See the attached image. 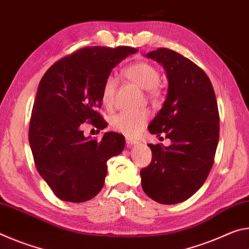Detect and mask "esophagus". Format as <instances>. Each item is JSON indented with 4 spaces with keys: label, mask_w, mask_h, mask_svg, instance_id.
<instances>
[{
    "label": "esophagus",
    "mask_w": 249,
    "mask_h": 249,
    "mask_svg": "<svg viewBox=\"0 0 249 249\" xmlns=\"http://www.w3.org/2000/svg\"><path fill=\"white\" fill-rule=\"evenodd\" d=\"M138 144V141L134 140V138H130V137H126V145H127V147H132V146H135Z\"/></svg>",
    "instance_id": "esophagus-1"
}]
</instances>
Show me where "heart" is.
Returning <instances> with one entry per match:
<instances>
[{
  "mask_svg": "<svg viewBox=\"0 0 249 249\" xmlns=\"http://www.w3.org/2000/svg\"><path fill=\"white\" fill-rule=\"evenodd\" d=\"M124 75L141 89L148 91L151 95L157 94V84L160 74L158 69L153 65L144 61L136 62L124 70ZM116 87L117 82L115 78L113 75H108L105 79L102 88V102L107 108H111L114 105ZM149 116L150 113L148 109L123 111L113 117L111 126L115 132L124 134L126 136H136L145 127Z\"/></svg>",
  "mask_w": 249,
  "mask_h": 249,
  "instance_id": "1",
  "label": "heart"
}]
</instances>
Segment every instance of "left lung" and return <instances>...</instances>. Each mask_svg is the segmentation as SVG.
Returning <instances> with one entry per match:
<instances>
[{"label": "left lung", "mask_w": 249, "mask_h": 249, "mask_svg": "<svg viewBox=\"0 0 249 249\" xmlns=\"http://www.w3.org/2000/svg\"><path fill=\"white\" fill-rule=\"evenodd\" d=\"M165 69L168 92L151 121V134L166 133L171 145L148 144L153 159L141 170L142 190L161 204L192 196L208 178L214 162L220 115L212 83L195 62L167 48L146 54Z\"/></svg>", "instance_id": "8db88e82"}]
</instances>
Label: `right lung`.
<instances>
[{"instance_id": "add662e5", "label": "right lung", "mask_w": 249, "mask_h": 249, "mask_svg": "<svg viewBox=\"0 0 249 249\" xmlns=\"http://www.w3.org/2000/svg\"><path fill=\"white\" fill-rule=\"evenodd\" d=\"M137 53L132 47H86L60 59L41 78L29 123V146L39 175L59 199L80 203L103 188L107 161L125 147L121 134L98 141L83 135V123L107 127L96 108L105 79Z\"/></svg>"}]
</instances>
